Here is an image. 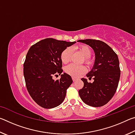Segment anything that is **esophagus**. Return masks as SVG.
<instances>
[{"mask_svg": "<svg viewBox=\"0 0 135 135\" xmlns=\"http://www.w3.org/2000/svg\"><path fill=\"white\" fill-rule=\"evenodd\" d=\"M72 79H73V81H74V82H75V81H76V79H75V78H74V77H73V78H72Z\"/></svg>", "mask_w": 135, "mask_h": 135, "instance_id": "obj_1", "label": "esophagus"}]
</instances>
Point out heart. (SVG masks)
Wrapping results in <instances>:
<instances>
[{"label":"heart","mask_w":135,"mask_h":135,"mask_svg":"<svg viewBox=\"0 0 135 135\" xmlns=\"http://www.w3.org/2000/svg\"><path fill=\"white\" fill-rule=\"evenodd\" d=\"M78 49L84 56V62L86 64L90 65L92 63V61L90 57L92 54V51L90 47L86 45H81L78 47ZM71 53L72 51L70 47H67L64 50L61 55V59L62 63L67 64L69 62L71 56ZM86 67L84 65H77L73 64L67 66L65 68L66 73L75 78H77L81 74H84L86 72Z\"/></svg>","instance_id":"b5f03b06"}]
</instances>
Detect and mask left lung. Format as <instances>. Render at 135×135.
Instances as JSON below:
<instances>
[{
	"label": "left lung",
	"instance_id": "obj_1",
	"mask_svg": "<svg viewBox=\"0 0 135 135\" xmlns=\"http://www.w3.org/2000/svg\"><path fill=\"white\" fill-rule=\"evenodd\" d=\"M78 42L90 46L95 54L93 67L86 74L89 79L93 77L94 81L89 83L87 79H81L84 86L79 90L80 97L88 105L102 107L108 103L117 90L120 77L118 56L102 41L85 39Z\"/></svg>",
	"mask_w": 135,
	"mask_h": 135
}]
</instances>
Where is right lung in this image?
<instances>
[{
    "label": "right lung",
    "instance_id": "right-lung-1",
    "mask_svg": "<svg viewBox=\"0 0 135 135\" xmlns=\"http://www.w3.org/2000/svg\"><path fill=\"white\" fill-rule=\"evenodd\" d=\"M76 42H67L47 38L31 46L24 63V76L27 90L33 99L44 108H53L64 101L67 89L73 83L62 69L61 53ZM61 75L55 81L54 75Z\"/></svg>",
    "mask_w": 135,
    "mask_h": 135
}]
</instances>
